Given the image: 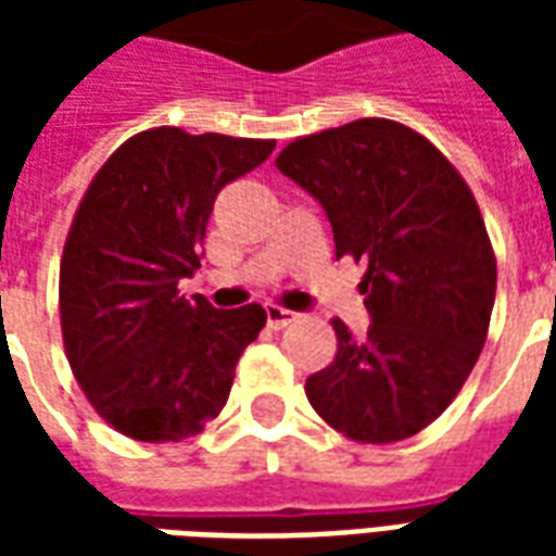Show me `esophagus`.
<instances>
[{"instance_id": "1", "label": "esophagus", "mask_w": 556, "mask_h": 556, "mask_svg": "<svg viewBox=\"0 0 556 556\" xmlns=\"http://www.w3.org/2000/svg\"><path fill=\"white\" fill-rule=\"evenodd\" d=\"M265 313H267V325L274 327V330H282V327L291 325V321L298 318V315L291 313V309H282V306H274V303L267 306Z\"/></svg>"}]
</instances>
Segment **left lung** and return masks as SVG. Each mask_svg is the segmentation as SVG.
Listing matches in <instances>:
<instances>
[{
	"label": "left lung",
	"instance_id": "obj_1",
	"mask_svg": "<svg viewBox=\"0 0 556 556\" xmlns=\"http://www.w3.org/2000/svg\"><path fill=\"white\" fill-rule=\"evenodd\" d=\"M277 169L325 207L337 258L366 265L372 325L357 339L333 321L337 357L306 378V399L351 441H405L485 345L497 262L477 199L429 139L387 118L294 139Z\"/></svg>",
	"mask_w": 556,
	"mask_h": 556
}]
</instances>
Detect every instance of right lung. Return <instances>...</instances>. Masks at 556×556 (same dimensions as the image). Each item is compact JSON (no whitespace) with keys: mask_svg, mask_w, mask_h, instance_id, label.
Listing matches in <instances>:
<instances>
[{"mask_svg":"<svg viewBox=\"0 0 556 556\" xmlns=\"http://www.w3.org/2000/svg\"><path fill=\"white\" fill-rule=\"evenodd\" d=\"M274 139L130 137L83 195L59 270L67 363L91 408L146 443L181 441L226 405L243 349L265 327L258 303L214 309L178 282L199 267L217 193L262 166Z\"/></svg>","mask_w":556,"mask_h":556,"instance_id":"add662e5","label":"right lung"}]
</instances>
